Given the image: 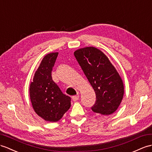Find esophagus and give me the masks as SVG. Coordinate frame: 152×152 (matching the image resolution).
Segmentation results:
<instances>
[{
    "label": "esophagus",
    "instance_id": "obj_1",
    "mask_svg": "<svg viewBox=\"0 0 152 152\" xmlns=\"http://www.w3.org/2000/svg\"><path fill=\"white\" fill-rule=\"evenodd\" d=\"M79 95H74L72 97V100L73 101H77V100L79 99Z\"/></svg>",
    "mask_w": 152,
    "mask_h": 152
}]
</instances>
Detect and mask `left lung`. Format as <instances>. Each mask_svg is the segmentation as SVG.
Returning a JSON list of instances; mask_svg holds the SVG:
<instances>
[{
	"instance_id": "left-lung-1",
	"label": "left lung",
	"mask_w": 152,
	"mask_h": 152,
	"mask_svg": "<svg viewBox=\"0 0 152 152\" xmlns=\"http://www.w3.org/2000/svg\"><path fill=\"white\" fill-rule=\"evenodd\" d=\"M74 55L95 91L92 111L104 115L114 113L123 100L124 84L109 58L95 47L80 48Z\"/></svg>"
}]
</instances>
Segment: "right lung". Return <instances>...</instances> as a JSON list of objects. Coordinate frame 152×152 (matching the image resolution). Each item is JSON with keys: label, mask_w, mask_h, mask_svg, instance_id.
Instances as JSON below:
<instances>
[{"label": "right lung", "mask_w": 152, "mask_h": 152, "mask_svg": "<svg viewBox=\"0 0 152 152\" xmlns=\"http://www.w3.org/2000/svg\"><path fill=\"white\" fill-rule=\"evenodd\" d=\"M58 52L47 54L35 73L29 86L33 108L43 119L57 122L71 106V98L62 94L51 77V71Z\"/></svg>", "instance_id": "add662e5"}]
</instances>
